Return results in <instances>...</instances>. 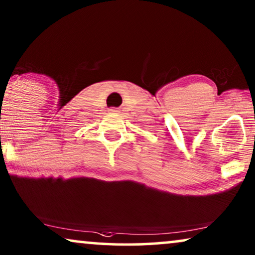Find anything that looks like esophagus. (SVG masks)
Here are the masks:
<instances>
[{"label":"esophagus","mask_w":255,"mask_h":255,"mask_svg":"<svg viewBox=\"0 0 255 255\" xmlns=\"http://www.w3.org/2000/svg\"><path fill=\"white\" fill-rule=\"evenodd\" d=\"M118 111L120 110L116 109V108H111V109L109 110V113H118Z\"/></svg>","instance_id":"34e87169"}]
</instances>
